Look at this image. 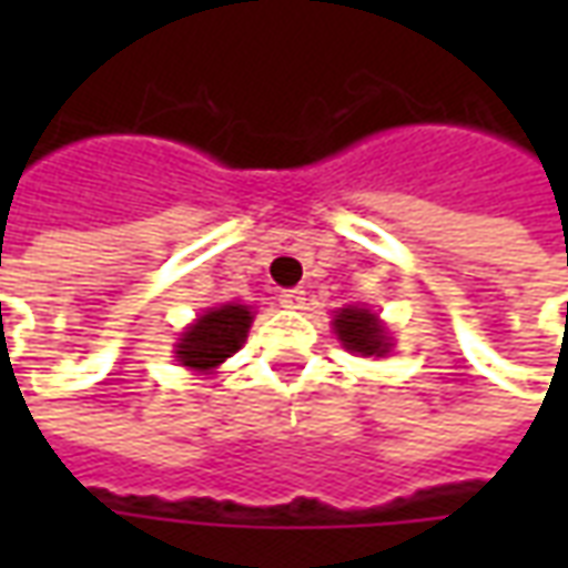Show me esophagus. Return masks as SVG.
Returning <instances> with one entry per match:
<instances>
[{
	"label": "esophagus",
	"mask_w": 568,
	"mask_h": 568,
	"mask_svg": "<svg viewBox=\"0 0 568 568\" xmlns=\"http://www.w3.org/2000/svg\"><path fill=\"white\" fill-rule=\"evenodd\" d=\"M304 292L301 288H285V292H280V304H283L285 310H301L304 307Z\"/></svg>",
	"instance_id": "obj_1"
}]
</instances>
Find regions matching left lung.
Instances as JSON below:
<instances>
[{
    "label": "left lung",
    "mask_w": 568,
    "mask_h": 568,
    "mask_svg": "<svg viewBox=\"0 0 568 568\" xmlns=\"http://www.w3.org/2000/svg\"><path fill=\"white\" fill-rule=\"evenodd\" d=\"M334 334L337 341L358 356H386L389 353V332L383 328V322L362 307H344L334 313Z\"/></svg>",
    "instance_id": "8db88e82"
}]
</instances>
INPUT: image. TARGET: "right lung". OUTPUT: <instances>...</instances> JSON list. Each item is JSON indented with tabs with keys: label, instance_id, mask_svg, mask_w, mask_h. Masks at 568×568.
I'll list each match as a JSON object with an SVG mask.
<instances>
[{
	"label": "right lung",
	"instance_id": "obj_1",
	"mask_svg": "<svg viewBox=\"0 0 568 568\" xmlns=\"http://www.w3.org/2000/svg\"><path fill=\"white\" fill-rule=\"evenodd\" d=\"M252 320L255 316L246 304L210 307L182 332L179 344H175V358L197 374H210L246 344Z\"/></svg>",
	"mask_w": 568,
	"mask_h": 568
}]
</instances>
